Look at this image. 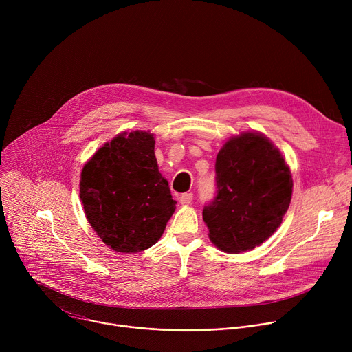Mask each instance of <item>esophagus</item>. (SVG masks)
Masks as SVG:
<instances>
[{"instance_id":"obj_1","label":"esophagus","mask_w":352,"mask_h":352,"mask_svg":"<svg viewBox=\"0 0 352 352\" xmlns=\"http://www.w3.org/2000/svg\"><path fill=\"white\" fill-rule=\"evenodd\" d=\"M192 199H193V195H192V193H184V195L179 196V204H181L182 206H188V205L192 202Z\"/></svg>"}]
</instances>
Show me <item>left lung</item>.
I'll return each mask as SVG.
<instances>
[{"label":"left lung","instance_id":"left-lung-1","mask_svg":"<svg viewBox=\"0 0 352 352\" xmlns=\"http://www.w3.org/2000/svg\"><path fill=\"white\" fill-rule=\"evenodd\" d=\"M216 182L204 221L219 249L242 254L276 232L289 208L292 175L267 136L248 131L230 138L216 159Z\"/></svg>","mask_w":352,"mask_h":352}]
</instances>
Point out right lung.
<instances>
[{
  "mask_svg": "<svg viewBox=\"0 0 352 352\" xmlns=\"http://www.w3.org/2000/svg\"><path fill=\"white\" fill-rule=\"evenodd\" d=\"M155 143L150 131L121 132L82 168L79 197L85 216L116 252L136 254L153 246L175 212Z\"/></svg>",
  "mask_w": 352,
  "mask_h": 352,
  "instance_id": "right-lung-1",
  "label": "right lung"
}]
</instances>
